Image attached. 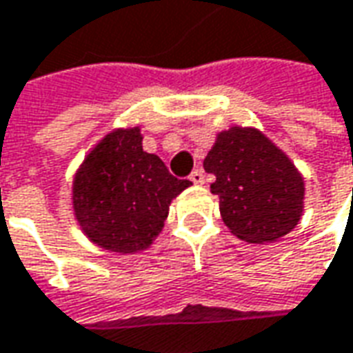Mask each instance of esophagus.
Returning a JSON list of instances; mask_svg holds the SVG:
<instances>
[{
    "instance_id": "1",
    "label": "esophagus",
    "mask_w": 353,
    "mask_h": 353,
    "mask_svg": "<svg viewBox=\"0 0 353 353\" xmlns=\"http://www.w3.org/2000/svg\"><path fill=\"white\" fill-rule=\"evenodd\" d=\"M189 179H191V181H193L195 185H201V183L205 181V176H203V170H195V172H193V174L189 176Z\"/></svg>"
}]
</instances>
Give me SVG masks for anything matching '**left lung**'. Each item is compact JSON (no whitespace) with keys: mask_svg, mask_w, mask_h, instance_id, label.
Masks as SVG:
<instances>
[{"mask_svg":"<svg viewBox=\"0 0 353 353\" xmlns=\"http://www.w3.org/2000/svg\"><path fill=\"white\" fill-rule=\"evenodd\" d=\"M203 166L230 232L249 243H272L303 214L305 183L294 162L253 127L218 133Z\"/></svg>","mask_w":353,"mask_h":353,"instance_id":"8db88e82","label":"left lung"}]
</instances>
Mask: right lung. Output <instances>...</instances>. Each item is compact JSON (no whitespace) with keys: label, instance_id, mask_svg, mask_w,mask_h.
I'll return each instance as SVG.
<instances>
[{"label":"right lung","instance_id":"1","mask_svg":"<svg viewBox=\"0 0 353 353\" xmlns=\"http://www.w3.org/2000/svg\"><path fill=\"white\" fill-rule=\"evenodd\" d=\"M189 179L143 150L139 127L108 133L86 154L73 179V210L86 237L114 253L143 251L162 232L170 203Z\"/></svg>","mask_w":353,"mask_h":353}]
</instances>
